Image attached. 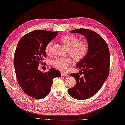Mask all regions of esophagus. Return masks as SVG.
I'll use <instances>...</instances> for the list:
<instances>
[{
	"label": "esophagus",
	"mask_w": 125,
	"mask_h": 125,
	"mask_svg": "<svg viewBox=\"0 0 125 125\" xmlns=\"http://www.w3.org/2000/svg\"><path fill=\"white\" fill-rule=\"evenodd\" d=\"M61 75H62V76H67L68 75L66 73L62 72L61 73Z\"/></svg>",
	"instance_id": "obj_1"
}]
</instances>
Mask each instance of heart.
Masks as SVG:
<instances>
[{"mask_svg":"<svg viewBox=\"0 0 125 125\" xmlns=\"http://www.w3.org/2000/svg\"><path fill=\"white\" fill-rule=\"evenodd\" d=\"M61 42L68 47V54L70 55L75 61H80L85 56L88 50V46L85 42L79 41L77 36L71 34H66L61 36ZM53 42L50 41L45 47V52L49 55L51 52ZM72 60L70 56L56 58L52 62V64L57 69L66 71L71 64Z\"/></svg>","mask_w":125,"mask_h":125,"instance_id":"1","label":"heart"}]
</instances>
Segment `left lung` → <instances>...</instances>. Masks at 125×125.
Here are the masks:
<instances>
[{
  "mask_svg": "<svg viewBox=\"0 0 125 125\" xmlns=\"http://www.w3.org/2000/svg\"><path fill=\"white\" fill-rule=\"evenodd\" d=\"M85 36L88 44L87 54L77 63L79 73H70L77 81L76 85L68 89L71 97L78 100L88 99L99 91L109 74L110 52L106 42L95 31L84 28L70 31ZM84 75L81 77L80 74Z\"/></svg>",
  "mask_w": 125,
  "mask_h": 125,
  "instance_id": "obj_1",
  "label": "left lung"
}]
</instances>
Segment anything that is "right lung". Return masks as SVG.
<instances>
[{
	"mask_svg": "<svg viewBox=\"0 0 125 125\" xmlns=\"http://www.w3.org/2000/svg\"><path fill=\"white\" fill-rule=\"evenodd\" d=\"M58 31L36 30L20 40L14 57L17 81L26 94L37 99L46 97L50 91L52 79L60 77V71L52 68L46 73L38 70L46 57L45 47L57 35Z\"/></svg>",
	"mask_w": 125,
	"mask_h": 125,
	"instance_id": "obj_1",
	"label": "right lung"
}]
</instances>
